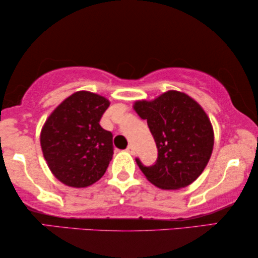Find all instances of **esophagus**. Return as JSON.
Masks as SVG:
<instances>
[{
    "label": "esophagus",
    "instance_id": "esophagus-1",
    "mask_svg": "<svg viewBox=\"0 0 258 258\" xmlns=\"http://www.w3.org/2000/svg\"><path fill=\"white\" fill-rule=\"evenodd\" d=\"M126 151H128V153H130L132 155H134L135 154V149H134V147L132 146V144H129L128 147H126V149H125Z\"/></svg>",
    "mask_w": 258,
    "mask_h": 258
}]
</instances>
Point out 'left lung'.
Segmentation results:
<instances>
[{
    "mask_svg": "<svg viewBox=\"0 0 258 258\" xmlns=\"http://www.w3.org/2000/svg\"><path fill=\"white\" fill-rule=\"evenodd\" d=\"M134 109L147 119L158 150L150 167L136 158L148 181L168 190L196 181L214 148L213 125L203 108L186 94L169 90L153 101H136Z\"/></svg>",
    "mask_w": 258,
    "mask_h": 258,
    "instance_id": "left-lung-1",
    "label": "left lung"
}]
</instances>
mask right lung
Listing matches in <instances>:
<instances>
[{
    "label": "right lung",
    "mask_w": 258,
    "mask_h": 258,
    "mask_svg": "<svg viewBox=\"0 0 258 258\" xmlns=\"http://www.w3.org/2000/svg\"><path fill=\"white\" fill-rule=\"evenodd\" d=\"M109 104L101 95L77 91L45 121L41 130L42 153L63 184L86 188L104 175L114 154L112 134L100 125Z\"/></svg>",
    "instance_id": "right-lung-1"
}]
</instances>
